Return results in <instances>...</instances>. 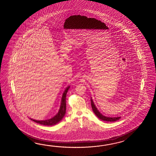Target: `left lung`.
I'll list each match as a JSON object with an SVG mask.
<instances>
[{
    "instance_id": "8db88e82",
    "label": "left lung",
    "mask_w": 156,
    "mask_h": 156,
    "mask_svg": "<svg viewBox=\"0 0 156 156\" xmlns=\"http://www.w3.org/2000/svg\"><path fill=\"white\" fill-rule=\"evenodd\" d=\"M91 104L93 112H94L95 114L96 115V116H98V118H99L100 119H101V120L106 121V122H115V121H116V120L119 119L120 118H121V117H114V118H112V117H107V116H105L104 115H103V114H101V113H100L99 110L97 109L96 106L94 104L93 100L91 99Z\"/></svg>"
}]
</instances>
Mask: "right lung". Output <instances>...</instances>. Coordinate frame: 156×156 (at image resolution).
Here are the masks:
<instances>
[{
  "label": "right lung",
  "instance_id": "add662e5",
  "mask_svg": "<svg viewBox=\"0 0 156 156\" xmlns=\"http://www.w3.org/2000/svg\"><path fill=\"white\" fill-rule=\"evenodd\" d=\"M69 88H70V86H68L65 90V92L63 93V95L62 97V100H61V104L60 106V110L58 113L57 114V115L53 117L52 118L50 119L46 120H36L32 119L31 120L36 123H39L40 124L44 125V126H54L57 123H58L63 118V116H65V114L66 113V94Z\"/></svg>",
  "mask_w": 156,
  "mask_h": 156
}]
</instances>
